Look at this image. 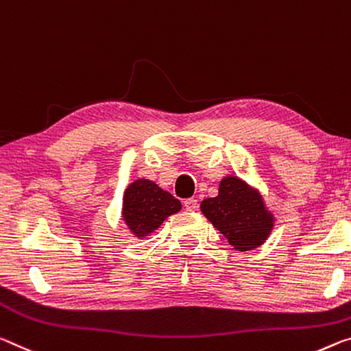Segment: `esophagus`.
Wrapping results in <instances>:
<instances>
[{"label":"esophagus","mask_w":351,"mask_h":351,"mask_svg":"<svg viewBox=\"0 0 351 351\" xmlns=\"http://www.w3.org/2000/svg\"><path fill=\"white\" fill-rule=\"evenodd\" d=\"M184 208L186 210H195L198 208V202L195 198H187L184 199Z\"/></svg>","instance_id":"obj_1"}]
</instances>
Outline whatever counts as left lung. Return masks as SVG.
Listing matches in <instances>:
<instances>
[{
    "label": "left lung",
    "instance_id": "1",
    "mask_svg": "<svg viewBox=\"0 0 351 351\" xmlns=\"http://www.w3.org/2000/svg\"><path fill=\"white\" fill-rule=\"evenodd\" d=\"M199 208L239 252L259 247L274 226V219L265 210L259 193L234 176L225 178L219 195L206 198Z\"/></svg>",
    "mask_w": 351,
    "mask_h": 351
}]
</instances>
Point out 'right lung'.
<instances>
[{"label":"right lung","instance_id":"obj_1","mask_svg":"<svg viewBox=\"0 0 351 351\" xmlns=\"http://www.w3.org/2000/svg\"><path fill=\"white\" fill-rule=\"evenodd\" d=\"M180 209V199L148 180L132 182L123 197V220L138 237L154 231L167 217Z\"/></svg>","mask_w":351,"mask_h":351}]
</instances>
